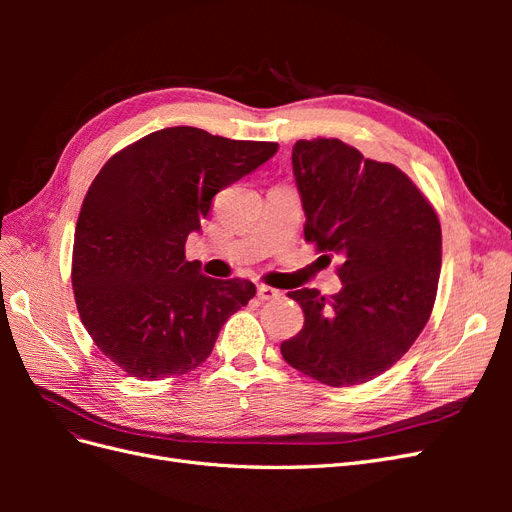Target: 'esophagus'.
<instances>
[{
    "instance_id": "esophagus-1",
    "label": "esophagus",
    "mask_w": 512,
    "mask_h": 512,
    "mask_svg": "<svg viewBox=\"0 0 512 512\" xmlns=\"http://www.w3.org/2000/svg\"><path fill=\"white\" fill-rule=\"evenodd\" d=\"M256 292H258V299L260 301H273V299H280V290H275V288H271V286H267V284H258V288H256Z\"/></svg>"
}]
</instances>
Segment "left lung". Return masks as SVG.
I'll use <instances>...</instances> for the list:
<instances>
[{"instance_id": "obj_1", "label": "left lung", "mask_w": 512, "mask_h": 512, "mask_svg": "<svg viewBox=\"0 0 512 512\" xmlns=\"http://www.w3.org/2000/svg\"><path fill=\"white\" fill-rule=\"evenodd\" d=\"M292 170L305 241L344 258V288L333 297L288 292L305 322L282 356L322 384H363L391 369L431 316L442 267L438 213L404 170L339 138L294 143Z\"/></svg>"}]
</instances>
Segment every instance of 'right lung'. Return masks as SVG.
<instances>
[{"instance_id": "right-lung-1", "label": "right lung", "mask_w": 512, "mask_h": 512, "mask_svg": "<svg viewBox=\"0 0 512 512\" xmlns=\"http://www.w3.org/2000/svg\"><path fill=\"white\" fill-rule=\"evenodd\" d=\"M275 151L277 143L164 128L117 151L91 181L74 230V301L98 350L128 376L196 369L256 294L250 280L200 273L185 241L213 196Z\"/></svg>"}]
</instances>
